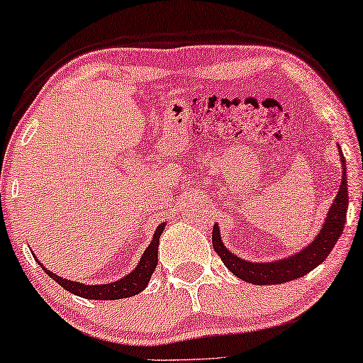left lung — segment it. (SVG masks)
Here are the masks:
<instances>
[{
  "label": "left lung",
  "mask_w": 363,
  "mask_h": 363,
  "mask_svg": "<svg viewBox=\"0 0 363 363\" xmlns=\"http://www.w3.org/2000/svg\"><path fill=\"white\" fill-rule=\"evenodd\" d=\"M340 148V145H339ZM340 162H342V183L337 193L334 203H332L329 213H327L325 223L322 226L319 235L315 240L309 242L304 250H301L296 255L287 256L284 259L271 261V262H251L246 259H241L236 255H233L226 246L223 245L220 228L218 225L213 226V247H215L216 255L221 257L225 266L230 269L233 274L240 277V279L250 282V284L256 286H266V284H282V282L299 279L307 272H311L314 267H317L320 262L325 261V257L330 255L332 247L335 246L337 240H339L342 233H344L345 218H347V208H349V191H347V168H345V158L342 150Z\"/></svg>",
  "instance_id": "8db88e82"
}]
</instances>
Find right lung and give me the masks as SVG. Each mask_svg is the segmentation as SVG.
Instances as JSON below:
<instances>
[{
	"instance_id": "obj_1",
	"label": "right lung",
	"mask_w": 363,
	"mask_h": 363,
	"mask_svg": "<svg viewBox=\"0 0 363 363\" xmlns=\"http://www.w3.org/2000/svg\"><path fill=\"white\" fill-rule=\"evenodd\" d=\"M163 228H165V223H162V225L155 230V235H153L150 245H148L145 252H143V256L140 257V261H138L135 269H133L130 274L123 276L122 279H118L116 282H108V284L89 286V284H81V282H76V281L64 279L61 276L52 274L48 267H44L39 261L38 262L41 264L44 272H46L48 276H51L59 286H62L64 289L71 292V294L84 297V299L116 301V299H123V297H132L145 289L148 281H150V277L153 274V271H155L157 262H158V241H160Z\"/></svg>"
}]
</instances>
